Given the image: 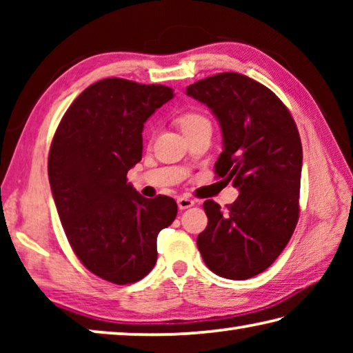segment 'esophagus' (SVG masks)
I'll use <instances>...</instances> for the list:
<instances>
[{
	"label": "esophagus",
	"instance_id": "34e87169",
	"mask_svg": "<svg viewBox=\"0 0 353 353\" xmlns=\"http://www.w3.org/2000/svg\"><path fill=\"white\" fill-rule=\"evenodd\" d=\"M177 205L181 210H185V208H190L194 205V201L187 198V196H181V198H177Z\"/></svg>",
	"mask_w": 353,
	"mask_h": 353
}]
</instances>
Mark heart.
Returning a JSON list of instances; mask_svg holds the SVG:
<instances>
[{
	"label": "heart",
	"mask_w": 353,
	"mask_h": 353,
	"mask_svg": "<svg viewBox=\"0 0 353 353\" xmlns=\"http://www.w3.org/2000/svg\"><path fill=\"white\" fill-rule=\"evenodd\" d=\"M177 123L185 134L191 132V130L199 129L202 126H210V119H208L204 113L196 112V110L182 113V115L177 118Z\"/></svg>",
	"instance_id": "obj_1"
}]
</instances>
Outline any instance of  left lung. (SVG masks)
Returning a JSON list of instances; mask_svg holds the SVG:
<instances>
[{"instance_id":"obj_1","label":"left lung","mask_w":353,"mask_h":353,"mask_svg":"<svg viewBox=\"0 0 353 353\" xmlns=\"http://www.w3.org/2000/svg\"><path fill=\"white\" fill-rule=\"evenodd\" d=\"M187 94L216 117L223 152L214 172L240 191L225 212L212 199L204 202L208 224L198 249L214 274L246 280L276 261L296 229L301 137L282 101L244 74L205 77L188 85Z\"/></svg>"}]
</instances>
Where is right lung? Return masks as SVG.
Masks as SVG:
<instances>
[{
	"label": "right lung",
	"mask_w": 353,
	"mask_h": 353,
	"mask_svg": "<svg viewBox=\"0 0 353 353\" xmlns=\"http://www.w3.org/2000/svg\"><path fill=\"white\" fill-rule=\"evenodd\" d=\"M172 88L107 77L65 112L48 176L65 235L88 271L117 285L139 282L157 261V235L176 219L168 196L146 199L128 183L140 162L148 118Z\"/></svg>",
	"instance_id": "obj_1"
}]
</instances>
